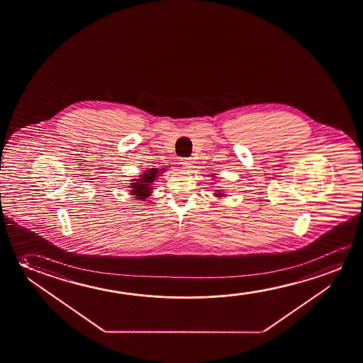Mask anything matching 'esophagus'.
I'll list each match as a JSON object with an SVG mask.
<instances>
[{"mask_svg": "<svg viewBox=\"0 0 363 363\" xmlns=\"http://www.w3.org/2000/svg\"><path fill=\"white\" fill-rule=\"evenodd\" d=\"M192 160L191 158H184V160H181V164H182V167L186 168L187 171L192 168Z\"/></svg>", "mask_w": 363, "mask_h": 363, "instance_id": "esophagus-1", "label": "esophagus"}]
</instances>
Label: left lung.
<instances>
[{
    "instance_id": "obj_1",
    "label": "left lung",
    "mask_w": 363,
    "mask_h": 363,
    "mask_svg": "<svg viewBox=\"0 0 363 363\" xmlns=\"http://www.w3.org/2000/svg\"><path fill=\"white\" fill-rule=\"evenodd\" d=\"M212 184H213V182H212ZM215 191H216V194H215V196H216V197H223V196L225 195V194H221V192H223V190Z\"/></svg>"
}]
</instances>
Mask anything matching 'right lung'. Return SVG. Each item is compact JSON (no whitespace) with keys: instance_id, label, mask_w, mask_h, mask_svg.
<instances>
[{"instance_id":"right-lung-1","label":"right lung","mask_w":363,"mask_h":363,"mask_svg":"<svg viewBox=\"0 0 363 363\" xmlns=\"http://www.w3.org/2000/svg\"><path fill=\"white\" fill-rule=\"evenodd\" d=\"M164 172V168L158 169V168H150L145 172L140 174L135 179H130L132 184H129V194L137 199L138 201H143L151 196L152 191L155 190L152 186L153 182H156L157 177L161 176V173Z\"/></svg>"}]
</instances>
